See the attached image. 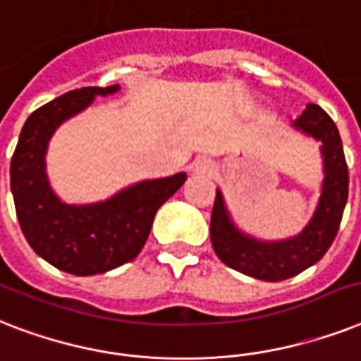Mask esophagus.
I'll use <instances>...</instances> for the list:
<instances>
[{
    "instance_id": "obj_1",
    "label": "esophagus",
    "mask_w": 361,
    "mask_h": 361,
    "mask_svg": "<svg viewBox=\"0 0 361 361\" xmlns=\"http://www.w3.org/2000/svg\"><path fill=\"white\" fill-rule=\"evenodd\" d=\"M192 171L195 175H212L214 173V162L207 157L197 158L194 164H192Z\"/></svg>"
}]
</instances>
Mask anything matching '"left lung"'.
<instances>
[{
    "mask_svg": "<svg viewBox=\"0 0 361 361\" xmlns=\"http://www.w3.org/2000/svg\"><path fill=\"white\" fill-rule=\"evenodd\" d=\"M295 126L321 141L324 157L322 194L305 229L289 240H255L233 226L220 190H216L210 216V240L220 261L262 281L293 278L321 261L336 238L347 204L348 167L336 123L321 106L307 104L295 121Z\"/></svg>",
    "mask_w": 361,
    "mask_h": 361,
    "instance_id": "obj_1",
    "label": "left lung"
}]
</instances>
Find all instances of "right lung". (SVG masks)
Instances as JSON below:
<instances>
[{"instance_id":"obj_1","label":"right lung","mask_w":361,"mask_h":361,"mask_svg":"<svg viewBox=\"0 0 361 361\" xmlns=\"http://www.w3.org/2000/svg\"><path fill=\"white\" fill-rule=\"evenodd\" d=\"M119 85L82 87L40 106L27 117L11 160V190L20 227L37 255L63 272L94 276L132 261L145 246L157 210L186 173L143 180L97 204H65L51 192L44 154L56 128Z\"/></svg>"}]
</instances>
